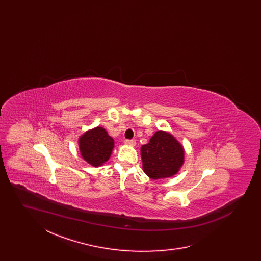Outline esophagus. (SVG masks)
Instances as JSON below:
<instances>
[{
    "instance_id": "1",
    "label": "esophagus",
    "mask_w": 261,
    "mask_h": 261,
    "mask_svg": "<svg viewBox=\"0 0 261 261\" xmlns=\"http://www.w3.org/2000/svg\"><path fill=\"white\" fill-rule=\"evenodd\" d=\"M125 145L127 146H135L136 145V141L135 140H125Z\"/></svg>"
}]
</instances>
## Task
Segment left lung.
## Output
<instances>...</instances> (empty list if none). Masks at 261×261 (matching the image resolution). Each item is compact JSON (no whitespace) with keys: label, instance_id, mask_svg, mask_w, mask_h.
<instances>
[{"label":"left lung","instance_id":"obj_1","mask_svg":"<svg viewBox=\"0 0 261 261\" xmlns=\"http://www.w3.org/2000/svg\"><path fill=\"white\" fill-rule=\"evenodd\" d=\"M185 151L171 134L158 131L141 148L144 172L151 179L171 177L184 163Z\"/></svg>","mask_w":261,"mask_h":261}]
</instances>
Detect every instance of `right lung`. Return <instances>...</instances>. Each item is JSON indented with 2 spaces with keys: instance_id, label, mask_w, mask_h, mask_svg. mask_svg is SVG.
Returning a JSON list of instances; mask_svg holds the SVG:
<instances>
[{
  "instance_id": "right-lung-1",
  "label": "right lung",
  "mask_w": 261,
  "mask_h": 261,
  "mask_svg": "<svg viewBox=\"0 0 261 261\" xmlns=\"http://www.w3.org/2000/svg\"><path fill=\"white\" fill-rule=\"evenodd\" d=\"M79 149L86 162L97 167L109 161L114 141L102 127H96L79 138Z\"/></svg>"
}]
</instances>
